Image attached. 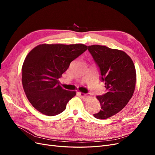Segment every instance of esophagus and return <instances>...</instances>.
<instances>
[{
    "instance_id": "1",
    "label": "esophagus",
    "mask_w": 155,
    "mask_h": 155,
    "mask_svg": "<svg viewBox=\"0 0 155 155\" xmlns=\"http://www.w3.org/2000/svg\"><path fill=\"white\" fill-rule=\"evenodd\" d=\"M78 94H79V95L80 96V97L85 100H87L89 97V96H90V94H84L83 92H78Z\"/></svg>"
}]
</instances>
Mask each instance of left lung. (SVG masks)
<instances>
[{
    "mask_svg": "<svg viewBox=\"0 0 155 155\" xmlns=\"http://www.w3.org/2000/svg\"><path fill=\"white\" fill-rule=\"evenodd\" d=\"M88 51L99 67L107 92L97 96L101 109L94 114L104 120L115 115L128 104L135 89L137 73L133 60L125 51L105 46H88Z\"/></svg>",
    "mask_w": 155,
    "mask_h": 155,
    "instance_id": "left-lung-1",
    "label": "left lung"
}]
</instances>
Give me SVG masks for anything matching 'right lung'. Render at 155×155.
<instances>
[{
    "label": "right lung",
    "instance_id": "obj_1",
    "mask_svg": "<svg viewBox=\"0 0 155 155\" xmlns=\"http://www.w3.org/2000/svg\"><path fill=\"white\" fill-rule=\"evenodd\" d=\"M87 48L83 44H42L30 51L22 64V83L28 100L36 110L50 116L65 110L76 92L63 89L59 78Z\"/></svg>",
    "mask_w": 155,
    "mask_h": 155
}]
</instances>
